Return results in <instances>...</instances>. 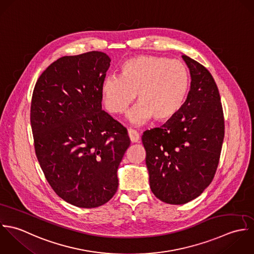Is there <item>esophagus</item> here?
I'll list each match as a JSON object with an SVG mask.
<instances>
[{
  "instance_id": "esophagus-1",
  "label": "esophagus",
  "mask_w": 254,
  "mask_h": 254,
  "mask_svg": "<svg viewBox=\"0 0 254 254\" xmlns=\"http://www.w3.org/2000/svg\"><path fill=\"white\" fill-rule=\"evenodd\" d=\"M127 132H128V136H129V138H130V141H131L132 143H136V142L139 141L140 136H139V133H138L136 130L129 128V129L127 130Z\"/></svg>"
}]
</instances>
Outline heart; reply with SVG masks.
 <instances>
[{"mask_svg":"<svg viewBox=\"0 0 254 254\" xmlns=\"http://www.w3.org/2000/svg\"><path fill=\"white\" fill-rule=\"evenodd\" d=\"M190 88V73L180 60L159 56H137L121 65V75H107L102 83L106 108L124 113L136 94L138 103L127 120L140 125L150 120L167 121L183 107Z\"/></svg>","mask_w":254,"mask_h":254,"instance_id":"1","label":"heart"}]
</instances>
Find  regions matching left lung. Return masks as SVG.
Segmentation results:
<instances>
[{
    "instance_id": "obj_1",
    "label": "left lung",
    "mask_w": 254,
    "mask_h": 254,
    "mask_svg": "<svg viewBox=\"0 0 254 254\" xmlns=\"http://www.w3.org/2000/svg\"><path fill=\"white\" fill-rule=\"evenodd\" d=\"M182 57L191 78L187 100L166 124L142 135L150 189L161 201L174 205L198 197L211 184L225 132L214 78L202 64Z\"/></svg>"
}]
</instances>
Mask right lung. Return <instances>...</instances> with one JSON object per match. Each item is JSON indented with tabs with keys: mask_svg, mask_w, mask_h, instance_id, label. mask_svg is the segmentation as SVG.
Wrapping results in <instances>:
<instances>
[{
	"mask_svg": "<svg viewBox=\"0 0 254 254\" xmlns=\"http://www.w3.org/2000/svg\"><path fill=\"white\" fill-rule=\"evenodd\" d=\"M105 53L64 56L38 78L30 122L41 169L55 192L81 208L108 202L117 171L130 144L127 130L102 110Z\"/></svg>",
	"mask_w": 254,
	"mask_h": 254,
	"instance_id": "add662e5",
	"label": "right lung"
}]
</instances>
